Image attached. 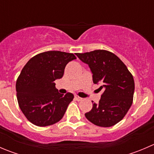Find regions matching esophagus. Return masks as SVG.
I'll list each match as a JSON object with an SVG mask.
<instances>
[{
  "label": "esophagus",
  "instance_id": "1",
  "mask_svg": "<svg viewBox=\"0 0 154 154\" xmlns=\"http://www.w3.org/2000/svg\"><path fill=\"white\" fill-rule=\"evenodd\" d=\"M74 98H75L76 100H77V101H81L82 100H83V98L80 97H79L78 95H75L74 96Z\"/></svg>",
  "mask_w": 154,
  "mask_h": 154
}]
</instances>
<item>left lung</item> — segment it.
Listing matches in <instances>:
<instances>
[{"label":"left lung","instance_id":"8db88e82","mask_svg":"<svg viewBox=\"0 0 154 154\" xmlns=\"http://www.w3.org/2000/svg\"><path fill=\"white\" fill-rule=\"evenodd\" d=\"M76 55L88 65L93 83H101L100 88H104L99 103H93L91 111L85 116L99 127L116 125L123 119L133 103L135 89L133 75L116 54L106 50L77 53Z\"/></svg>","mask_w":154,"mask_h":154}]
</instances>
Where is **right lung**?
Here are the masks:
<instances>
[{
    "instance_id": "right-lung-1",
    "label": "right lung",
    "mask_w": 154,
    "mask_h": 154,
    "mask_svg": "<svg viewBox=\"0 0 154 154\" xmlns=\"http://www.w3.org/2000/svg\"><path fill=\"white\" fill-rule=\"evenodd\" d=\"M75 59L71 53L46 51L32 57L21 70L16 81L17 100L31 123L46 127L63 119L74 94L59 93L54 81L63 77L66 65Z\"/></svg>"
}]
</instances>
